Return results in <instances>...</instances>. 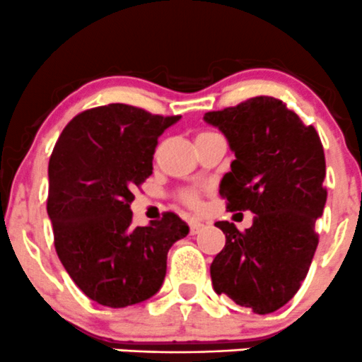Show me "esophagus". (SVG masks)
Listing matches in <instances>:
<instances>
[{"instance_id": "34e87169", "label": "esophagus", "mask_w": 362, "mask_h": 362, "mask_svg": "<svg viewBox=\"0 0 362 362\" xmlns=\"http://www.w3.org/2000/svg\"><path fill=\"white\" fill-rule=\"evenodd\" d=\"M189 226H190V233H197V232H201L202 230V226H204V223H201L199 220H190V223H189Z\"/></svg>"}]
</instances>
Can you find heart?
I'll use <instances>...</instances> for the list:
<instances>
[{"mask_svg": "<svg viewBox=\"0 0 362 362\" xmlns=\"http://www.w3.org/2000/svg\"><path fill=\"white\" fill-rule=\"evenodd\" d=\"M206 134H211V132H199L197 134V137L206 136ZM178 197H180L182 202H185V204L190 206V208H197V206H199V196H197V192H194V190H184V192H180V196Z\"/></svg>", "mask_w": 362, "mask_h": 362, "instance_id": "1", "label": "heart"}]
</instances>
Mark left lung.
Wrapping results in <instances>:
<instances>
[{
    "label": "left lung",
    "instance_id": "8db88e82",
    "mask_svg": "<svg viewBox=\"0 0 362 362\" xmlns=\"http://www.w3.org/2000/svg\"><path fill=\"white\" fill-rule=\"evenodd\" d=\"M204 120L235 153L220 184L226 209L254 213L244 232L214 223L226 239L209 268L214 292L268 315L296 296L317 247L315 225L327 202L323 144L315 127L269 96L208 111Z\"/></svg>",
    "mask_w": 362,
    "mask_h": 362
}]
</instances>
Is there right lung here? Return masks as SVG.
I'll return each instance as SVG.
<instances>
[{"label": "right lung", "mask_w": 362, "mask_h": 362, "mask_svg": "<svg viewBox=\"0 0 362 362\" xmlns=\"http://www.w3.org/2000/svg\"><path fill=\"white\" fill-rule=\"evenodd\" d=\"M122 103L78 113L63 129L49 158L47 214L54 249L89 299L127 308L160 291L166 256L189 226L163 213L134 226V187L153 173L158 137L178 122Z\"/></svg>", "instance_id": "add662e5"}]
</instances>
